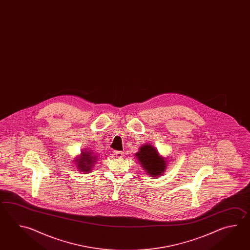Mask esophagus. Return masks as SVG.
I'll use <instances>...</instances> for the list:
<instances>
[{
  "label": "esophagus",
  "instance_id": "34e87169",
  "mask_svg": "<svg viewBox=\"0 0 250 250\" xmlns=\"http://www.w3.org/2000/svg\"><path fill=\"white\" fill-rule=\"evenodd\" d=\"M114 156L118 157V158H120V157H123V156H124V152H122V151H114Z\"/></svg>",
  "mask_w": 250,
  "mask_h": 250
}]
</instances>
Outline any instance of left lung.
Segmentation results:
<instances>
[{
    "mask_svg": "<svg viewBox=\"0 0 250 250\" xmlns=\"http://www.w3.org/2000/svg\"><path fill=\"white\" fill-rule=\"evenodd\" d=\"M146 173L152 177H158L165 171L166 162L158 154V151L151 145H144L135 154Z\"/></svg>",
    "mask_w": 250,
    "mask_h": 250,
    "instance_id": "left-lung-1",
    "label": "left lung"
}]
</instances>
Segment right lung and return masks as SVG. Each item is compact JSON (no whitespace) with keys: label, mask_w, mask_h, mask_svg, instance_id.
<instances>
[{"label":"right lung","mask_w":250,"mask_h":250,"mask_svg":"<svg viewBox=\"0 0 250 250\" xmlns=\"http://www.w3.org/2000/svg\"><path fill=\"white\" fill-rule=\"evenodd\" d=\"M97 157L92 155L90 151L82 153V157H80L79 163H78V167L80 170L82 171H90L91 167L94 166V162L96 160Z\"/></svg>","instance_id":"1"}]
</instances>
